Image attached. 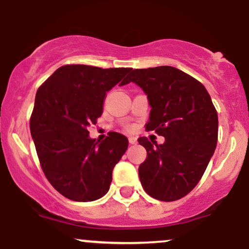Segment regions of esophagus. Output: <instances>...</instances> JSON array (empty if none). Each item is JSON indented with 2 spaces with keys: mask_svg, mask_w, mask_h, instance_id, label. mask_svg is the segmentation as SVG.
<instances>
[{
  "mask_svg": "<svg viewBox=\"0 0 249 249\" xmlns=\"http://www.w3.org/2000/svg\"><path fill=\"white\" fill-rule=\"evenodd\" d=\"M128 142H130L131 145L136 144V142H137V138H136V137H130V138H128Z\"/></svg>",
  "mask_w": 249,
  "mask_h": 249,
  "instance_id": "34e87169",
  "label": "esophagus"
}]
</instances>
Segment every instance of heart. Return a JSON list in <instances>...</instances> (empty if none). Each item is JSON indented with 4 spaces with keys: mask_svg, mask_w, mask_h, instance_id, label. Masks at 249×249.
Wrapping results in <instances>:
<instances>
[{
    "mask_svg": "<svg viewBox=\"0 0 249 249\" xmlns=\"http://www.w3.org/2000/svg\"><path fill=\"white\" fill-rule=\"evenodd\" d=\"M127 128H128V130H130V127H127Z\"/></svg>",
    "mask_w": 249,
    "mask_h": 249,
    "instance_id": "b5f03b06",
    "label": "heart"
}]
</instances>
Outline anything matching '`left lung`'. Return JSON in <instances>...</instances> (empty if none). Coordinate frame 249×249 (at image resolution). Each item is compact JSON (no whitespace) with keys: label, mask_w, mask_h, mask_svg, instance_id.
Instances as JSON below:
<instances>
[{"label":"left lung","mask_w":249,"mask_h":249,"mask_svg":"<svg viewBox=\"0 0 249 249\" xmlns=\"http://www.w3.org/2000/svg\"><path fill=\"white\" fill-rule=\"evenodd\" d=\"M128 82L147 95L151 107L147 131L165 137L164 144L138 139L147 157L139 179L148 196L174 201L188 194L201 179L218 142V113L206 88L173 67L132 71Z\"/></svg>","instance_id":"8db88e82"}]
</instances>
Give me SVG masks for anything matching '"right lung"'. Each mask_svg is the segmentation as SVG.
Returning a JSON list of instances; mask_svg holds the SVG:
<instances>
[{
  "label": "right lung",
  "instance_id": "1",
  "mask_svg": "<svg viewBox=\"0 0 249 249\" xmlns=\"http://www.w3.org/2000/svg\"><path fill=\"white\" fill-rule=\"evenodd\" d=\"M130 68L63 65L38 88L30 132L43 172L55 190L73 201H93L107 193L112 171L128 141L110 132L103 142L89 137L102 116L107 92L128 84Z\"/></svg>",
  "mask_w": 249,
  "mask_h": 249
}]
</instances>
